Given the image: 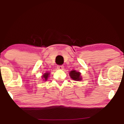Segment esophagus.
<instances>
[{"label":"esophagus","mask_w":124,"mask_h":124,"mask_svg":"<svg viewBox=\"0 0 124 124\" xmlns=\"http://www.w3.org/2000/svg\"><path fill=\"white\" fill-rule=\"evenodd\" d=\"M57 69L59 70H63L64 69V66L63 65H60V66H57Z\"/></svg>","instance_id":"obj_1"}]
</instances>
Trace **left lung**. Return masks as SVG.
I'll list each match as a JSON object with an SVG mask.
<instances>
[{"instance_id": "8db88e82", "label": "left lung", "mask_w": 124, "mask_h": 124, "mask_svg": "<svg viewBox=\"0 0 124 124\" xmlns=\"http://www.w3.org/2000/svg\"><path fill=\"white\" fill-rule=\"evenodd\" d=\"M81 74V73L80 72H78L75 70H71V71H70L69 73V76L70 77V78H71L72 79H73V80L76 81H82V77Z\"/></svg>"}]
</instances>
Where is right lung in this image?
Returning <instances> with one entry per match:
<instances>
[{
	"label": "right lung",
	"instance_id": "obj_1",
	"mask_svg": "<svg viewBox=\"0 0 124 124\" xmlns=\"http://www.w3.org/2000/svg\"><path fill=\"white\" fill-rule=\"evenodd\" d=\"M50 74V73H47H47H45V74H43V76H42V79H43V81H46L47 80L48 78L49 77Z\"/></svg>",
	"mask_w": 124,
	"mask_h": 124
}]
</instances>
